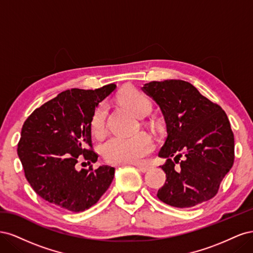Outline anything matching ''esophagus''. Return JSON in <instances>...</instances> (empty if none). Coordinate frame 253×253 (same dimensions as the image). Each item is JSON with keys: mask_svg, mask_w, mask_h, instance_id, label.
I'll list each match as a JSON object with an SVG mask.
<instances>
[{"mask_svg": "<svg viewBox=\"0 0 253 253\" xmlns=\"http://www.w3.org/2000/svg\"><path fill=\"white\" fill-rule=\"evenodd\" d=\"M134 166L137 168V170H139L142 173H145L147 171H149V169H150L148 166H143V165H134Z\"/></svg>", "mask_w": 253, "mask_h": 253, "instance_id": "obj_1", "label": "esophagus"}]
</instances>
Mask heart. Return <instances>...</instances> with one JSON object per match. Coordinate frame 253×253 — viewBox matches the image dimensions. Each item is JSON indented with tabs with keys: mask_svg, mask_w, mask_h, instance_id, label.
Wrapping results in <instances>:
<instances>
[{
	"mask_svg": "<svg viewBox=\"0 0 253 253\" xmlns=\"http://www.w3.org/2000/svg\"><path fill=\"white\" fill-rule=\"evenodd\" d=\"M121 102L131 110L137 117H144L152 111L150 99L137 89H127L120 97ZM108 108L99 105L91 115L90 129L97 137L104 134L106 128ZM154 149V143L147 134H137L132 137L114 136L102 145V154L111 164H137Z\"/></svg>",
	"mask_w": 253,
	"mask_h": 253,
	"instance_id": "heart-1",
	"label": "heart"
}]
</instances>
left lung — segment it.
I'll list each match as a JSON object with an SVG mask.
<instances>
[{
    "label": "left lung",
    "instance_id": "8db88e82",
    "mask_svg": "<svg viewBox=\"0 0 253 253\" xmlns=\"http://www.w3.org/2000/svg\"><path fill=\"white\" fill-rule=\"evenodd\" d=\"M141 89L158 104L167 126L158 154L166 158L160 168L167 179L157 197L176 208L211 200L234 160V137L226 113L187 81H153Z\"/></svg>",
    "mask_w": 253,
    "mask_h": 253
}]
</instances>
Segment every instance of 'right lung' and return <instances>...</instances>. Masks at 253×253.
I'll return each instance as SVG.
<instances>
[{
  "mask_svg": "<svg viewBox=\"0 0 253 253\" xmlns=\"http://www.w3.org/2000/svg\"><path fill=\"white\" fill-rule=\"evenodd\" d=\"M109 84L98 89L72 88L36 109L21 131L18 155L25 177L35 192L52 206L82 212L94 206L109 189L115 169L77 170L79 159L96 163L91 148L90 119L99 102L114 89Z\"/></svg>",
  "mask_w": 253,
  "mask_h": 253,
  "instance_id": "1",
  "label": "right lung"
}]
</instances>
